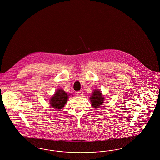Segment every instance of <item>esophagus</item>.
I'll return each mask as SVG.
<instances>
[{"instance_id":"34e87169","label":"esophagus","mask_w":160,"mask_h":160,"mask_svg":"<svg viewBox=\"0 0 160 160\" xmlns=\"http://www.w3.org/2000/svg\"><path fill=\"white\" fill-rule=\"evenodd\" d=\"M77 95H78V96H82L83 95V91H79L77 92Z\"/></svg>"}]
</instances>
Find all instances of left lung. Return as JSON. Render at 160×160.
Masks as SVG:
<instances>
[{"label":"left lung","mask_w":160,"mask_h":160,"mask_svg":"<svg viewBox=\"0 0 160 160\" xmlns=\"http://www.w3.org/2000/svg\"><path fill=\"white\" fill-rule=\"evenodd\" d=\"M92 105L95 108H98V107L102 105L104 102V97L101 92L98 90H95L92 93V97L90 98Z\"/></svg>","instance_id":"8db88e82"}]
</instances>
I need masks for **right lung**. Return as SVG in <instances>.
<instances>
[{
  "mask_svg": "<svg viewBox=\"0 0 160 160\" xmlns=\"http://www.w3.org/2000/svg\"><path fill=\"white\" fill-rule=\"evenodd\" d=\"M68 96L69 95H68L67 93L62 89L56 91L54 95L50 99V106L57 109V110H61V109L67 103V101L68 99Z\"/></svg>",
  "mask_w": 160,
  "mask_h": 160,
  "instance_id": "add662e5",
  "label": "right lung"
}]
</instances>
